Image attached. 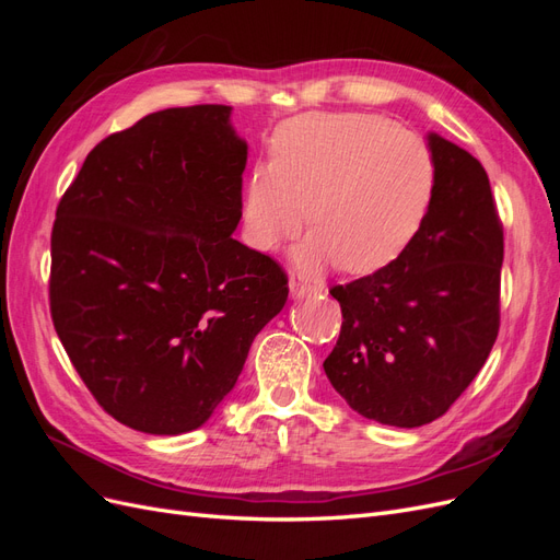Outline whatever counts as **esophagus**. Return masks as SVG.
I'll return each mask as SVG.
<instances>
[{"mask_svg": "<svg viewBox=\"0 0 560 560\" xmlns=\"http://www.w3.org/2000/svg\"><path fill=\"white\" fill-rule=\"evenodd\" d=\"M290 292H292L294 299H301V296H306V294L315 292V287L308 284V282H303L299 276H292V278H290Z\"/></svg>", "mask_w": 560, "mask_h": 560, "instance_id": "esophagus-1", "label": "esophagus"}]
</instances>
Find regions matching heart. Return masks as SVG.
<instances>
[{"mask_svg":"<svg viewBox=\"0 0 560 560\" xmlns=\"http://www.w3.org/2000/svg\"><path fill=\"white\" fill-rule=\"evenodd\" d=\"M432 194V156L413 132L378 114H306L282 128L273 163L252 171L243 214L261 252L294 241L313 217L296 268L371 276L413 243Z\"/></svg>","mask_w":560,"mask_h":560,"instance_id":"1","label":"heart"}]
</instances>
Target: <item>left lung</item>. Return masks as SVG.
<instances>
[{"mask_svg": "<svg viewBox=\"0 0 560 560\" xmlns=\"http://www.w3.org/2000/svg\"><path fill=\"white\" fill-rule=\"evenodd\" d=\"M434 194L413 243L329 294L343 325L325 374L352 411L395 428L444 416L500 329L502 222L483 165L430 132Z\"/></svg>", "mask_w": 560, "mask_h": 560, "instance_id": "1", "label": "left lung"}]
</instances>
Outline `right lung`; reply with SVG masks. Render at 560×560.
<instances>
[{
  "mask_svg": "<svg viewBox=\"0 0 560 560\" xmlns=\"http://www.w3.org/2000/svg\"><path fill=\"white\" fill-rule=\"evenodd\" d=\"M247 142L231 107L154 112L83 161L50 233V317L103 409L147 434L200 428L290 294L231 238Z\"/></svg>",
  "mask_w": 560,
  "mask_h": 560,
  "instance_id": "obj_1",
  "label": "right lung"
}]
</instances>
